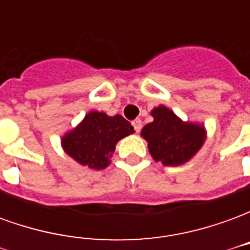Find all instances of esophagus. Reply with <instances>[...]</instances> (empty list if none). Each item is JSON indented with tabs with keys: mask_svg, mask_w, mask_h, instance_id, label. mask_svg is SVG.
I'll return each instance as SVG.
<instances>
[{
	"mask_svg": "<svg viewBox=\"0 0 250 250\" xmlns=\"http://www.w3.org/2000/svg\"><path fill=\"white\" fill-rule=\"evenodd\" d=\"M132 125H134V130L135 132H139L142 130V120L141 119H135L132 122Z\"/></svg>",
	"mask_w": 250,
	"mask_h": 250,
	"instance_id": "esophagus-1",
	"label": "esophagus"
}]
</instances>
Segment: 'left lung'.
Here are the masks:
<instances>
[{
  "label": "left lung",
  "instance_id": "obj_1",
  "mask_svg": "<svg viewBox=\"0 0 250 250\" xmlns=\"http://www.w3.org/2000/svg\"><path fill=\"white\" fill-rule=\"evenodd\" d=\"M154 122L143 127L141 135L148 143V151L165 166L186 163L197 154L206 139L202 125L182 122L171 109L159 105L151 111Z\"/></svg>",
  "mask_w": 250,
  "mask_h": 250
}]
</instances>
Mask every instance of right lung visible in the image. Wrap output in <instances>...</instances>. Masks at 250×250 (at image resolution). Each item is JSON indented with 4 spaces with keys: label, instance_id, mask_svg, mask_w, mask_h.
Listing matches in <instances>:
<instances>
[{
    "label": "right lung",
    "instance_id": "obj_1",
    "mask_svg": "<svg viewBox=\"0 0 250 250\" xmlns=\"http://www.w3.org/2000/svg\"><path fill=\"white\" fill-rule=\"evenodd\" d=\"M132 132L134 127L123 116L91 111L76 128L62 136V145L64 151L77 163L102 170L109 165L116 143Z\"/></svg>",
    "mask_w": 250,
    "mask_h": 250
}]
</instances>
